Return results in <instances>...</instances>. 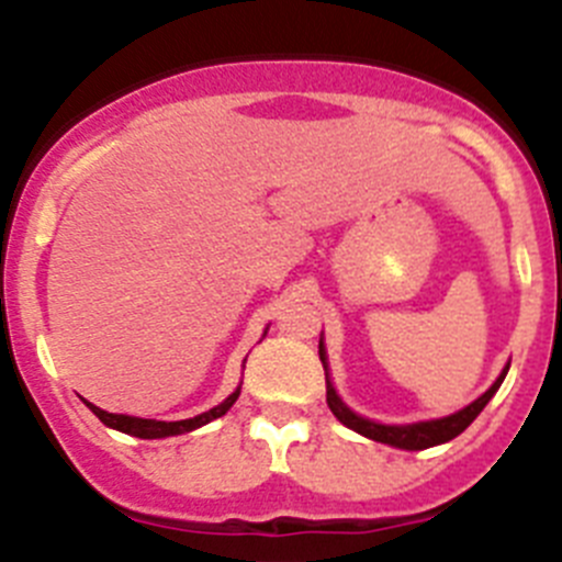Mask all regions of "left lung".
<instances>
[{"label": "left lung", "mask_w": 562, "mask_h": 562, "mask_svg": "<svg viewBox=\"0 0 562 562\" xmlns=\"http://www.w3.org/2000/svg\"><path fill=\"white\" fill-rule=\"evenodd\" d=\"M318 358H322V367H325V372H327V358H325V347H322V344H318ZM507 369H504L502 378H498V381H495L493 386H490L487 392L479 397V401L470 403L468 408L451 414V417L428 419V423H414V426H381V423H372V419L358 417L356 412H350V408L338 401V394H336V389L330 386V381H327V406H330V412L336 414L338 423H344V426L352 428V431L363 434V437L375 439V442L394 445V448H403V451H423V448L442 445V442H448V439L459 437V434H462L464 428H468L470 423L479 417V414H482V408L487 406L490 397L498 392L504 375H507Z\"/></svg>", "instance_id": "8db88e82"}]
</instances>
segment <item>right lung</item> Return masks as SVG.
Segmentation results:
<instances>
[{
    "label": "right lung",
    "instance_id": "1",
    "mask_svg": "<svg viewBox=\"0 0 562 562\" xmlns=\"http://www.w3.org/2000/svg\"><path fill=\"white\" fill-rule=\"evenodd\" d=\"M237 394H240V389H235V392H232L229 397H226V401L221 403V406L210 408V412L199 414V417H193V419H179V423H161V419L128 417V414H109V412H103V408L92 406V403H86V406H89L94 414H98L103 426L117 428V431L131 434V437H139V439H161V437H176V434L193 431V428L206 426L210 419L224 417V414L232 408V403L237 401Z\"/></svg>",
    "mask_w": 562,
    "mask_h": 562
}]
</instances>
